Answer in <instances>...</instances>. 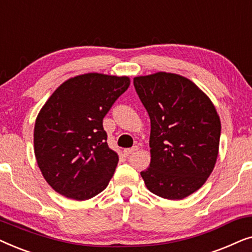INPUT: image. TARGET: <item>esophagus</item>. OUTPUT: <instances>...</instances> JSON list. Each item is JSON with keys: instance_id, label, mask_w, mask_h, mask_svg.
<instances>
[{"instance_id": "34e87169", "label": "esophagus", "mask_w": 252, "mask_h": 252, "mask_svg": "<svg viewBox=\"0 0 252 252\" xmlns=\"http://www.w3.org/2000/svg\"><path fill=\"white\" fill-rule=\"evenodd\" d=\"M137 149H139V147H137V146H134L132 148H127V149L124 150V155H125V156H129L130 154H133V153H135V151H137Z\"/></svg>"}]
</instances>
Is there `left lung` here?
<instances>
[{"mask_svg":"<svg viewBox=\"0 0 252 252\" xmlns=\"http://www.w3.org/2000/svg\"><path fill=\"white\" fill-rule=\"evenodd\" d=\"M133 82L151 124V161L141 177L159 197H187L204 185L218 157L221 125L215 105L179 74L158 72Z\"/></svg>","mask_w":252,"mask_h":252,"instance_id":"left-lung-1","label":"left lung"}]
</instances>
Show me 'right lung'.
<instances>
[{
	"label": "right lung",
	"mask_w": 252,
	"mask_h": 252,
	"mask_svg": "<svg viewBox=\"0 0 252 252\" xmlns=\"http://www.w3.org/2000/svg\"><path fill=\"white\" fill-rule=\"evenodd\" d=\"M128 77L87 73L53 93L34 126V154L43 178L58 194L85 201L104 190L118 164L103 118L129 87Z\"/></svg>",
	"instance_id": "1"
}]
</instances>
